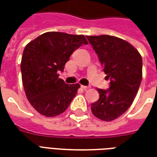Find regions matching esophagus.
Masks as SVG:
<instances>
[{
    "label": "esophagus",
    "mask_w": 157,
    "mask_h": 157,
    "mask_svg": "<svg viewBox=\"0 0 157 157\" xmlns=\"http://www.w3.org/2000/svg\"><path fill=\"white\" fill-rule=\"evenodd\" d=\"M81 87H82V89H84V90H86V89H88V88H90V87H91V86H81Z\"/></svg>",
    "instance_id": "34e87169"
}]
</instances>
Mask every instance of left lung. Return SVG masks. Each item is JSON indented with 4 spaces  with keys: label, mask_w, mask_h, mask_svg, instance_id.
<instances>
[{
    "label": "left lung",
    "mask_w": 157,
    "mask_h": 157,
    "mask_svg": "<svg viewBox=\"0 0 157 157\" xmlns=\"http://www.w3.org/2000/svg\"><path fill=\"white\" fill-rule=\"evenodd\" d=\"M110 79L107 90L98 89L99 99L92 112L103 121H112L124 113L138 92L142 80V58L128 42L114 36H86Z\"/></svg>",
    "instance_id": "8db88e82"
}]
</instances>
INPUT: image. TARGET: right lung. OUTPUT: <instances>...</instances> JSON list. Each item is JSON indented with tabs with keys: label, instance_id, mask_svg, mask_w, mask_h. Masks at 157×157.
<instances>
[{
	"label": "right lung",
	"instance_id": "obj_1",
	"mask_svg": "<svg viewBox=\"0 0 157 157\" xmlns=\"http://www.w3.org/2000/svg\"><path fill=\"white\" fill-rule=\"evenodd\" d=\"M87 44L85 36L60 32L43 33L26 45L21 62L22 80L27 98L46 117L64 113L77 93L76 84L59 78L75 49Z\"/></svg>",
	"mask_w": 157,
	"mask_h": 157
}]
</instances>
